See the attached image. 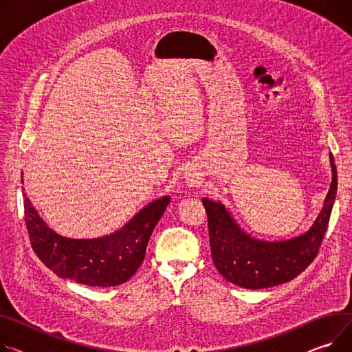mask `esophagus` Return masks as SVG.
<instances>
[{
    "label": "esophagus",
    "mask_w": 352,
    "mask_h": 352,
    "mask_svg": "<svg viewBox=\"0 0 352 352\" xmlns=\"http://www.w3.org/2000/svg\"><path fill=\"white\" fill-rule=\"evenodd\" d=\"M191 181H194V179H191Z\"/></svg>",
    "instance_id": "1"
}]
</instances>
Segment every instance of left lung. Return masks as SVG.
<instances>
[{
  "label": "left lung",
  "mask_w": 352,
  "mask_h": 352,
  "mask_svg": "<svg viewBox=\"0 0 352 352\" xmlns=\"http://www.w3.org/2000/svg\"><path fill=\"white\" fill-rule=\"evenodd\" d=\"M333 179L318 217L310 229L285 241H262L246 233L222 204L202 198L208 215L212 261L228 282L252 290L283 285L314 261L337 195V170L330 153Z\"/></svg>",
  "instance_id": "1"
}]
</instances>
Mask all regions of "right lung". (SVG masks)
I'll list each match as a JSON object with an SVG mask.
<instances>
[{"label":"right lung","mask_w":352,"mask_h":352,"mask_svg":"<svg viewBox=\"0 0 352 352\" xmlns=\"http://www.w3.org/2000/svg\"><path fill=\"white\" fill-rule=\"evenodd\" d=\"M21 181L23 184V178ZM170 201L167 195L150 202L110 235L74 239L46 225L23 192L25 223L36 256L58 276L93 287L123 285L138 270L151 233Z\"/></svg>","instance_id":"right-lung-1"}]
</instances>
